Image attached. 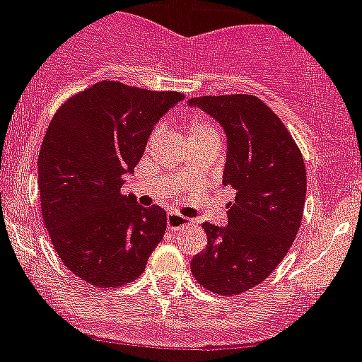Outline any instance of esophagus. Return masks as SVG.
<instances>
[{
	"mask_svg": "<svg viewBox=\"0 0 362 362\" xmlns=\"http://www.w3.org/2000/svg\"><path fill=\"white\" fill-rule=\"evenodd\" d=\"M191 222L185 216L178 215V213H169L168 215V228L173 231H178V229H185Z\"/></svg>",
	"mask_w": 362,
	"mask_h": 362,
	"instance_id": "obj_1",
	"label": "esophagus"
}]
</instances>
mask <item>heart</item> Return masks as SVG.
Masks as SVG:
<instances>
[{
	"label": "heart",
	"instance_id": "b5f03b06",
	"mask_svg": "<svg viewBox=\"0 0 362 362\" xmlns=\"http://www.w3.org/2000/svg\"><path fill=\"white\" fill-rule=\"evenodd\" d=\"M206 138H218L220 140V134L211 122H207L202 116H194L187 124V140L194 142V140H206Z\"/></svg>",
	"mask_w": 362,
	"mask_h": 362
}]
</instances>
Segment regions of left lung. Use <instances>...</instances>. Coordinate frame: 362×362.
I'll return each instance as SVG.
<instances>
[{
    "label": "left lung",
    "instance_id": "left-lung-1",
    "mask_svg": "<svg viewBox=\"0 0 362 362\" xmlns=\"http://www.w3.org/2000/svg\"><path fill=\"white\" fill-rule=\"evenodd\" d=\"M215 118L228 138L222 184L231 185L228 226L204 222L207 246L191 260L194 279L213 293L259 286L293 244L306 200V168L279 116L251 94L187 102Z\"/></svg>",
    "mask_w": 362,
    "mask_h": 362
}]
</instances>
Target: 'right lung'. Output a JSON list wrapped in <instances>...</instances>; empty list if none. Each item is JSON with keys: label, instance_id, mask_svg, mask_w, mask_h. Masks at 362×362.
Segmentation results:
<instances>
[{"label": "right lung", "instance_id": "add662e5", "mask_svg": "<svg viewBox=\"0 0 362 362\" xmlns=\"http://www.w3.org/2000/svg\"><path fill=\"white\" fill-rule=\"evenodd\" d=\"M180 93L100 81L59 107L37 158L42 215L52 246L72 273L118 288L142 275L168 216L122 194L153 127Z\"/></svg>", "mask_w": 362, "mask_h": 362}]
</instances>
